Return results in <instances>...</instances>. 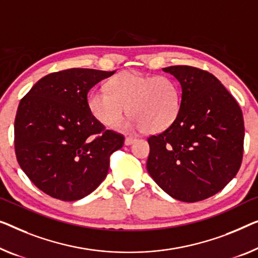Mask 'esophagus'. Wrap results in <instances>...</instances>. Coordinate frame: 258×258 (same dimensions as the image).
I'll return each mask as SVG.
<instances>
[{"mask_svg": "<svg viewBox=\"0 0 258 258\" xmlns=\"http://www.w3.org/2000/svg\"><path fill=\"white\" fill-rule=\"evenodd\" d=\"M134 141H136V139H134V138H130V137H127V138H125L124 144H125V146H130V145H132Z\"/></svg>", "mask_w": 258, "mask_h": 258, "instance_id": "1", "label": "esophagus"}]
</instances>
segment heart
I'll list each match as a JSON object with an SVG mask.
<instances>
[{"mask_svg": "<svg viewBox=\"0 0 258 258\" xmlns=\"http://www.w3.org/2000/svg\"><path fill=\"white\" fill-rule=\"evenodd\" d=\"M106 88L94 90L88 97L91 114L106 126L117 124L128 111L133 118L118 128L160 133L171 127L179 116L182 95L177 82L168 76L122 72Z\"/></svg>", "mask_w": 258, "mask_h": 258, "instance_id": "obj_1", "label": "heart"}]
</instances>
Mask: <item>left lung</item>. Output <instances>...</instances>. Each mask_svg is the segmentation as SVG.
<instances>
[{"label": "left lung", "mask_w": 258, "mask_h": 258, "mask_svg": "<svg viewBox=\"0 0 258 258\" xmlns=\"http://www.w3.org/2000/svg\"><path fill=\"white\" fill-rule=\"evenodd\" d=\"M163 72L179 82L182 105L171 127L148 138L147 170L170 197L203 201L224 189L241 167V107L209 72L190 66H170Z\"/></svg>", "instance_id": "8db88e82"}]
</instances>
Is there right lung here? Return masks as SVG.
<instances>
[{
  "instance_id": "add662e5",
  "label": "right lung",
  "mask_w": 258,
  "mask_h": 258,
  "mask_svg": "<svg viewBox=\"0 0 258 258\" xmlns=\"http://www.w3.org/2000/svg\"><path fill=\"white\" fill-rule=\"evenodd\" d=\"M113 72L72 68L40 79L18 105L15 151L38 189L63 202L82 199L109 171L124 137L105 130L88 107V92Z\"/></svg>"
}]
</instances>
